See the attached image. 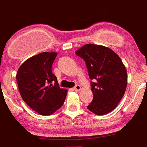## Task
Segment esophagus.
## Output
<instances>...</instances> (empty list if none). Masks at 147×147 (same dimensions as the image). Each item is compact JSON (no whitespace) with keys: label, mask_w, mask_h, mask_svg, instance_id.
<instances>
[{"label":"esophagus","mask_w":147,"mask_h":147,"mask_svg":"<svg viewBox=\"0 0 147 147\" xmlns=\"http://www.w3.org/2000/svg\"><path fill=\"white\" fill-rule=\"evenodd\" d=\"M81 89H82V87H81L79 85H76V87L74 88V90H75V91H76V92H79Z\"/></svg>","instance_id":"34e87169"}]
</instances>
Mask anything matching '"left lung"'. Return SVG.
I'll list each match as a JSON object with an SVG mask.
<instances>
[{
  "instance_id": "8db88e82",
  "label": "left lung",
  "mask_w": 147,
  "mask_h": 147,
  "mask_svg": "<svg viewBox=\"0 0 147 147\" xmlns=\"http://www.w3.org/2000/svg\"><path fill=\"white\" fill-rule=\"evenodd\" d=\"M76 53L85 61L92 82L93 100L88 109L97 115H105L114 110L125 93L127 73L119 55L108 47L84 45Z\"/></svg>"
}]
</instances>
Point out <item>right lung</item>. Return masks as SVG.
I'll list each match as a JSON object with an SVG mask.
<instances>
[{
	"label": "right lung",
	"mask_w": 147,
	"mask_h": 147,
	"mask_svg": "<svg viewBox=\"0 0 147 147\" xmlns=\"http://www.w3.org/2000/svg\"><path fill=\"white\" fill-rule=\"evenodd\" d=\"M56 55L57 53L45 52L29 58L19 67L16 76L22 99L40 115L55 113L66 98L68 91L60 88L57 78L52 72Z\"/></svg>",
	"instance_id": "1"
}]
</instances>
